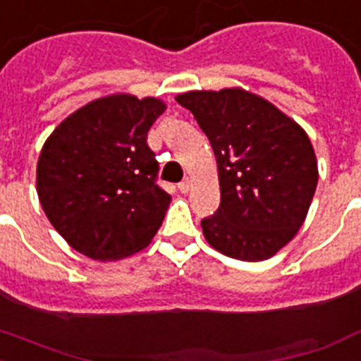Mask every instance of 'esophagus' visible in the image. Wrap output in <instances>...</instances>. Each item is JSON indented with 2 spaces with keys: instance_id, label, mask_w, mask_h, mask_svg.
Masks as SVG:
<instances>
[{
  "instance_id": "obj_1",
  "label": "esophagus",
  "mask_w": 361,
  "mask_h": 361,
  "mask_svg": "<svg viewBox=\"0 0 361 361\" xmlns=\"http://www.w3.org/2000/svg\"><path fill=\"white\" fill-rule=\"evenodd\" d=\"M178 189H180V192H183V195H187L190 190V180L189 178H185V180L181 181L180 185H178Z\"/></svg>"
}]
</instances>
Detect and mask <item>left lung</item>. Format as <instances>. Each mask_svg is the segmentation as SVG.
<instances>
[{"instance_id":"obj_1","label":"left lung","mask_w":361,"mask_h":361,"mask_svg":"<svg viewBox=\"0 0 361 361\" xmlns=\"http://www.w3.org/2000/svg\"><path fill=\"white\" fill-rule=\"evenodd\" d=\"M176 102L195 114L215 152L221 206L202 219L207 243L241 262L274 256L302 226L317 187L306 131L243 89L192 90Z\"/></svg>"}]
</instances>
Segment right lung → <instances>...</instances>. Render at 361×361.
<instances>
[{"mask_svg": "<svg viewBox=\"0 0 361 361\" xmlns=\"http://www.w3.org/2000/svg\"><path fill=\"white\" fill-rule=\"evenodd\" d=\"M161 99L107 96L72 113L46 140L37 166L42 209L70 247L107 262L145 248L171 195L146 142Z\"/></svg>", "mask_w": 361, "mask_h": 361, "instance_id": "right-lung-1", "label": "right lung"}]
</instances>
